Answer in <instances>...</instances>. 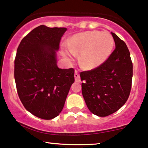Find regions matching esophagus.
<instances>
[{
    "instance_id": "34e87169",
    "label": "esophagus",
    "mask_w": 148,
    "mask_h": 148,
    "mask_svg": "<svg viewBox=\"0 0 148 148\" xmlns=\"http://www.w3.org/2000/svg\"><path fill=\"white\" fill-rule=\"evenodd\" d=\"M74 78H75L76 82H81V78H80V75L78 72L77 70H75V73H74Z\"/></svg>"
}]
</instances>
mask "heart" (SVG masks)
Returning a JSON list of instances; mask_svg holds the SVG:
<instances>
[{
	"mask_svg": "<svg viewBox=\"0 0 148 148\" xmlns=\"http://www.w3.org/2000/svg\"><path fill=\"white\" fill-rule=\"evenodd\" d=\"M115 45L114 39L108 32L92 30L76 34L62 49L67 59L81 53L79 62L86 69L97 68L108 60Z\"/></svg>",
	"mask_w": 148,
	"mask_h": 148,
	"instance_id": "1",
	"label": "heart"
}]
</instances>
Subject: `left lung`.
Segmentation results:
<instances>
[{
    "instance_id": "1",
    "label": "left lung",
    "mask_w": 148,
    "mask_h": 148,
    "mask_svg": "<svg viewBox=\"0 0 148 148\" xmlns=\"http://www.w3.org/2000/svg\"><path fill=\"white\" fill-rule=\"evenodd\" d=\"M115 49L106 62L97 68L80 73L82 94L93 114L106 117L116 112L130 96L133 64L125 42L111 33Z\"/></svg>"
}]
</instances>
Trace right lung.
Listing matches in <instances>:
<instances>
[{
  "label": "right lung",
  "mask_w": 148,
  "mask_h": 148,
  "mask_svg": "<svg viewBox=\"0 0 148 148\" xmlns=\"http://www.w3.org/2000/svg\"><path fill=\"white\" fill-rule=\"evenodd\" d=\"M66 28L41 25L23 37L14 60L18 97L25 109L37 118L51 120L63 108L74 69H60L56 53Z\"/></svg>",
  "instance_id": "right-lung-1"
}]
</instances>
